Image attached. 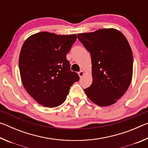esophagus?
Returning a JSON list of instances; mask_svg holds the SVG:
<instances>
[{
	"label": "esophagus",
	"mask_w": 148,
	"mask_h": 148,
	"mask_svg": "<svg viewBox=\"0 0 148 148\" xmlns=\"http://www.w3.org/2000/svg\"><path fill=\"white\" fill-rule=\"evenodd\" d=\"M84 74H85V72L83 71H81L78 72V75H79V77H83L84 76Z\"/></svg>",
	"instance_id": "34e87169"
}]
</instances>
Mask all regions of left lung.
Wrapping results in <instances>:
<instances>
[{"label":"left lung","instance_id":"1","mask_svg":"<svg viewBox=\"0 0 148 148\" xmlns=\"http://www.w3.org/2000/svg\"><path fill=\"white\" fill-rule=\"evenodd\" d=\"M77 38L91 57L92 82L84 89L87 97L100 106L116 103L132 77L133 57L127 38L115 29L80 33Z\"/></svg>","mask_w":148,"mask_h":148}]
</instances>
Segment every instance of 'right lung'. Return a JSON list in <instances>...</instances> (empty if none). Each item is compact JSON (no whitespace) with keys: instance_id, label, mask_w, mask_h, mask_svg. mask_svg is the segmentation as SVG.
<instances>
[{"instance_id":"1","label":"right lung","mask_w":148,"mask_h":148,"mask_svg":"<svg viewBox=\"0 0 148 148\" xmlns=\"http://www.w3.org/2000/svg\"><path fill=\"white\" fill-rule=\"evenodd\" d=\"M76 38V34L41 32L29 36L22 46L19 58L22 84L42 106L54 108L62 104L70 87L79 80L66 59Z\"/></svg>"}]
</instances>
